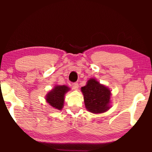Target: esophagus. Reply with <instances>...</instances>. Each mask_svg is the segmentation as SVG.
<instances>
[{"mask_svg":"<svg viewBox=\"0 0 152 152\" xmlns=\"http://www.w3.org/2000/svg\"><path fill=\"white\" fill-rule=\"evenodd\" d=\"M78 83L77 82H74L72 83V87L74 89H75V90H77V89L78 88Z\"/></svg>","mask_w":152,"mask_h":152,"instance_id":"obj_1","label":"esophagus"}]
</instances>
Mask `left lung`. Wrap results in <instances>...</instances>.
<instances>
[{
    "instance_id": "obj_1",
    "label": "left lung",
    "mask_w": 152,
    "mask_h": 152,
    "mask_svg": "<svg viewBox=\"0 0 152 152\" xmlns=\"http://www.w3.org/2000/svg\"><path fill=\"white\" fill-rule=\"evenodd\" d=\"M86 108L95 113H103L109 109L111 91L99 84L95 79H91L85 86L82 87Z\"/></svg>"
}]
</instances>
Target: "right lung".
Segmentation results:
<instances>
[{
	"label": "right lung",
	"mask_w": 152,
	"mask_h": 152,
	"mask_svg": "<svg viewBox=\"0 0 152 152\" xmlns=\"http://www.w3.org/2000/svg\"><path fill=\"white\" fill-rule=\"evenodd\" d=\"M68 91L66 86H57L47 95L46 100L52 107L61 110L63 108L64 95Z\"/></svg>",
	"instance_id": "add662e5"
}]
</instances>
